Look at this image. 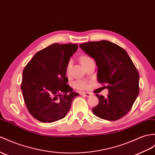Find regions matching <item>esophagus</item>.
<instances>
[{
  "mask_svg": "<svg viewBox=\"0 0 155 155\" xmlns=\"http://www.w3.org/2000/svg\"><path fill=\"white\" fill-rule=\"evenodd\" d=\"M82 94H83V95L86 96V97H89V96H91L92 95L90 92H82Z\"/></svg>",
  "mask_w": 155,
  "mask_h": 155,
  "instance_id": "1",
  "label": "esophagus"
}]
</instances>
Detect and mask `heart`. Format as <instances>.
<instances>
[{
  "label": "heart",
  "instance_id": "heart-1",
  "mask_svg": "<svg viewBox=\"0 0 155 155\" xmlns=\"http://www.w3.org/2000/svg\"><path fill=\"white\" fill-rule=\"evenodd\" d=\"M91 59L89 57L82 56L81 57V62L82 65H84V64L86 62H88V61L89 60H91ZM71 67V61H69L68 63L67 64V66H66V73H67V74H69ZM74 86L75 88H77L78 89H84L86 87V83L83 81H77L74 83Z\"/></svg>",
  "mask_w": 155,
  "mask_h": 155
}]
</instances>
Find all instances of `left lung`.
<instances>
[{
  "label": "left lung",
  "instance_id": "1",
  "mask_svg": "<svg viewBox=\"0 0 155 155\" xmlns=\"http://www.w3.org/2000/svg\"><path fill=\"white\" fill-rule=\"evenodd\" d=\"M79 47L94 59L98 81L109 91L107 98L96 94L99 102L92 112L109 121L123 117L131 109L139 92V74L127 53L106 40L86 42Z\"/></svg>",
  "mask_w": 155,
  "mask_h": 155
}]
</instances>
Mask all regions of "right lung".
<instances>
[{
    "label": "right lung",
    "instance_id": "add662e5",
    "mask_svg": "<svg viewBox=\"0 0 155 155\" xmlns=\"http://www.w3.org/2000/svg\"><path fill=\"white\" fill-rule=\"evenodd\" d=\"M77 44H53L35 54L25 67L21 90L29 112L41 122L65 117L79 95L67 83L66 66Z\"/></svg>",
    "mask_w": 155,
    "mask_h": 155
}]
</instances>
